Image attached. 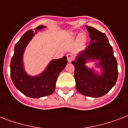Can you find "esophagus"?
Returning a JSON list of instances; mask_svg holds the SVG:
<instances>
[{"label":"esophagus","mask_w":128,"mask_h":128,"mask_svg":"<svg viewBox=\"0 0 128 128\" xmlns=\"http://www.w3.org/2000/svg\"><path fill=\"white\" fill-rule=\"evenodd\" d=\"M67 59L68 62H71L74 60V56L72 54H67Z\"/></svg>","instance_id":"1"}]
</instances>
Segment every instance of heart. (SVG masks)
Returning <instances> with one entry per match:
<instances>
[{
	"label": "heart",
	"mask_w": 128,
	"mask_h": 128,
	"mask_svg": "<svg viewBox=\"0 0 128 128\" xmlns=\"http://www.w3.org/2000/svg\"><path fill=\"white\" fill-rule=\"evenodd\" d=\"M78 39L79 40H80L81 42H84L86 41V37H85V35H84V34H80V35H79Z\"/></svg>",
	"instance_id": "b5f03b06"
}]
</instances>
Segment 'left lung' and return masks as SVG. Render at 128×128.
<instances>
[{
	"instance_id": "1",
	"label": "left lung",
	"mask_w": 128,
	"mask_h": 128,
	"mask_svg": "<svg viewBox=\"0 0 128 128\" xmlns=\"http://www.w3.org/2000/svg\"><path fill=\"white\" fill-rule=\"evenodd\" d=\"M91 39L89 46L80 52L74 61L76 88L80 94L97 98L103 96L114 86L118 79V64L112 47L106 35L92 27L86 26ZM98 60L97 67L100 74L85 64L89 61Z\"/></svg>"
}]
</instances>
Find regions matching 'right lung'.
I'll return each mask as SVG.
<instances>
[{
  "label": "right lung",
  "mask_w": 128,
  "mask_h": 128,
  "mask_svg": "<svg viewBox=\"0 0 128 128\" xmlns=\"http://www.w3.org/2000/svg\"><path fill=\"white\" fill-rule=\"evenodd\" d=\"M46 27L40 26L35 31L29 30L22 35L14 47V53L10 62V76L15 87L21 93L31 98H40L51 94L56 88L59 74L64 69L68 60L66 56L52 60L44 71L40 74L32 76L24 69L23 57L26 48L37 31Z\"/></svg>",
  "instance_id": "1"
}]
</instances>
